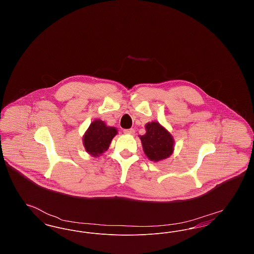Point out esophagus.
<instances>
[{"label":"esophagus","instance_id":"obj_1","mask_svg":"<svg viewBox=\"0 0 254 254\" xmlns=\"http://www.w3.org/2000/svg\"><path fill=\"white\" fill-rule=\"evenodd\" d=\"M124 133L126 134H129V135H133L135 133V130L133 128H129V129H125Z\"/></svg>","mask_w":254,"mask_h":254}]
</instances>
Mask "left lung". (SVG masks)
<instances>
[{"label":"left lung","mask_w":254,"mask_h":254,"mask_svg":"<svg viewBox=\"0 0 254 254\" xmlns=\"http://www.w3.org/2000/svg\"><path fill=\"white\" fill-rule=\"evenodd\" d=\"M145 127L146 132L140 139L145 156L153 162L169 158L174 150V139L169 130L157 121L147 123Z\"/></svg>","instance_id":"obj_1"}]
</instances>
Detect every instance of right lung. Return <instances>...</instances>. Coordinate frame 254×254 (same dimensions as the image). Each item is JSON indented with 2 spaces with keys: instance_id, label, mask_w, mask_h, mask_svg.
Listing matches in <instances>:
<instances>
[{
  "instance_id": "obj_1",
  "label": "right lung",
  "mask_w": 254,
  "mask_h": 254,
  "mask_svg": "<svg viewBox=\"0 0 254 254\" xmlns=\"http://www.w3.org/2000/svg\"><path fill=\"white\" fill-rule=\"evenodd\" d=\"M118 130L109 127L100 119L92 122L83 136V145L85 151L93 157H99L109 149L110 143Z\"/></svg>"
}]
</instances>
